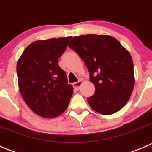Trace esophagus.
Listing matches in <instances>:
<instances>
[{"label":"esophagus","mask_w":152,"mask_h":152,"mask_svg":"<svg viewBox=\"0 0 152 152\" xmlns=\"http://www.w3.org/2000/svg\"><path fill=\"white\" fill-rule=\"evenodd\" d=\"M82 83H83V81L82 80H79L78 82L73 83L72 86H73V87H74L75 89L78 90L80 88V87L81 86V85H82Z\"/></svg>","instance_id":"esophagus-1"}]
</instances>
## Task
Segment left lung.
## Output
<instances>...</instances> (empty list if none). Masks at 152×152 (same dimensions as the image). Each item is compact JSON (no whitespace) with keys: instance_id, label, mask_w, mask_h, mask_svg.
<instances>
[{"instance_id":"obj_1","label":"left lung","mask_w":152,"mask_h":152,"mask_svg":"<svg viewBox=\"0 0 152 152\" xmlns=\"http://www.w3.org/2000/svg\"><path fill=\"white\" fill-rule=\"evenodd\" d=\"M68 46L76 52L89 72L95 92L87 100L93 110L112 115L129 101L134 86L129 52L115 37L106 34L75 36Z\"/></svg>"}]
</instances>
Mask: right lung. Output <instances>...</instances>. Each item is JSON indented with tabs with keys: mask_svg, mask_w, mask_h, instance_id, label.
Listing matches in <instances>:
<instances>
[{
	"mask_svg": "<svg viewBox=\"0 0 152 152\" xmlns=\"http://www.w3.org/2000/svg\"><path fill=\"white\" fill-rule=\"evenodd\" d=\"M71 36L30 43L19 58L17 74L20 94L27 106L39 116L53 118L68 107L73 87L68 84L58 59Z\"/></svg>",
	"mask_w": 152,
	"mask_h": 152,
	"instance_id": "add662e5",
	"label": "right lung"
}]
</instances>
